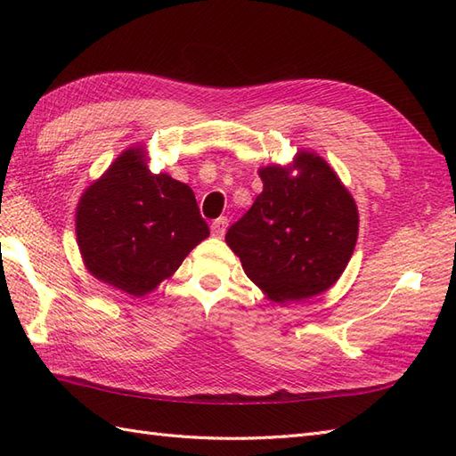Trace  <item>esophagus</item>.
<instances>
[{
  "label": "esophagus",
  "instance_id": "esophagus-1",
  "mask_svg": "<svg viewBox=\"0 0 456 456\" xmlns=\"http://www.w3.org/2000/svg\"><path fill=\"white\" fill-rule=\"evenodd\" d=\"M226 228H228V218L226 216H220V218L213 220V224H211L213 238H223Z\"/></svg>",
  "mask_w": 456,
  "mask_h": 456
}]
</instances>
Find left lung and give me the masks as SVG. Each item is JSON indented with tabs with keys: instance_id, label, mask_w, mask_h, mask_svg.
<instances>
[{
	"instance_id": "obj_1",
	"label": "left lung",
	"mask_w": 456,
	"mask_h": 456,
	"mask_svg": "<svg viewBox=\"0 0 456 456\" xmlns=\"http://www.w3.org/2000/svg\"><path fill=\"white\" fill-rule=\"evenodd\" d=\"M297 176L260 169V194L226 232L245 273L275 302L320 295L346 268L357 241V207L327 161L298 151Z\"/></svg>"
}]
</instances>
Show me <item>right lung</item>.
<instances>
[{
	"mask_svg": "<svg viewBox=\"0 0 456 456\" xmlns=\"http://www.w3.org/2000/svg\"><path fill=\"white\" fill-rule=\"evenodd\" d=\"M76 232L96 280L142 297L175 273L209 226L191 188L165 173L151 175L142 148H131L84 191Z\"/></svg>",
	"mask_w": 456,
	"mask_h": 456,
	"instance_id": "1",
	"label": "right lung"
}]
</instances>
